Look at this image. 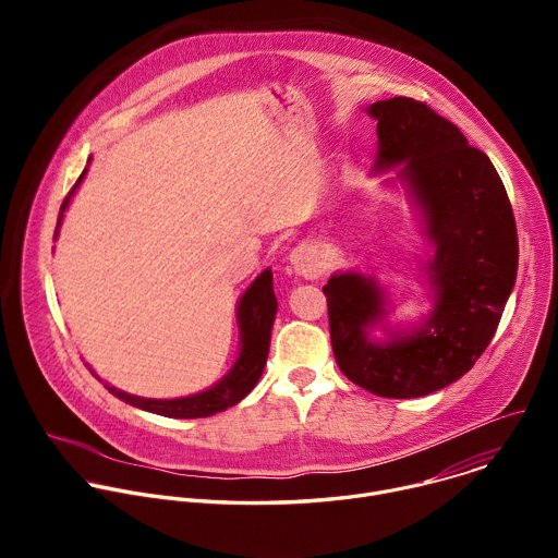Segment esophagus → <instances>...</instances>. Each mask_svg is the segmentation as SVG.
I'll list each match as a JSON object with an SVG mask.
<instances>
[{"instance_id":"34e87169","label":"esophagus","mask_w":558,"mask_h":558,"mask_svg":"<svg viewBox=\"0 0 558 558\" xmlns=\"http://www.w3.org/2000/svg\"><path fill=\"white\" fill-rule=\"evenodd\" d=\"M289 265H291V269H293L298 276L306 278V280L320 278L323 271H325V263H323L320 254H317V250H315L313 245H306V243L298 245V247L289 254Z\"/></svg>"}]
</instances>
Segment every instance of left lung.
<instances>
[{
    "mask_svg": "<svg viewBox=\"0 0 558 558\" xmlns=\"http://www.w3.org/2000/svg\"><path fill=\"white\" fill-rule=\"evenodd\" d=\"M366 114L377 121L371 174L397 172L384 185L404 192L426 241L420 284L433 308L397 323L373 274L336 271L325 284L331 344L353 384L411 400L463 377L490 344L514 289L519 238L493 161L457 125L409 97L371 104Z\"/></svg>",
    "mask_w": 558,
    "mask_h": 558,
    "instance_id": "left-lung-1",
    "label": "left lung"
}]
</instances>
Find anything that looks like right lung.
I'll use <instances>...</instances> for the list:
<instances>
[{
  "label": "right lung",
  "instance_id": "obj_1",
  "mask_svg": "<svg viewBox=\"0 0 558 558\" xmlns=\"http://www.w3.org/2000/svg\"><path fill=\"white\" fill-rule=\"evenodd\" d=\"M90 161L93 158H88V166H90ZM88 166L61 205L57 229H54V241H57L63 214L70 207L74 192L78 190V185L84 183V179L88 174ZM276 311H278V300L274 293V274L267 267L265 271H260L254 278V282L245 289L241 300H238L235 323H238V333H241V347H238V355H235L231 368L216 384H211L209 388H203L198 392H192L185 397H174V400H151V397H138V395L125 392L117 386H110L95 371H93V375L99 381H104V386L114 397H119L121 402H125L134 409H141V411H147L154 415L172 417V420L211 417L216 413H222V411L235 407L241 400H245V397L252 392V388L258 384V379L265 371V364H267V355H269Z\"/></svg>",
  "mask_w": 558,
  "mask_h": 558
}]
</instances>
